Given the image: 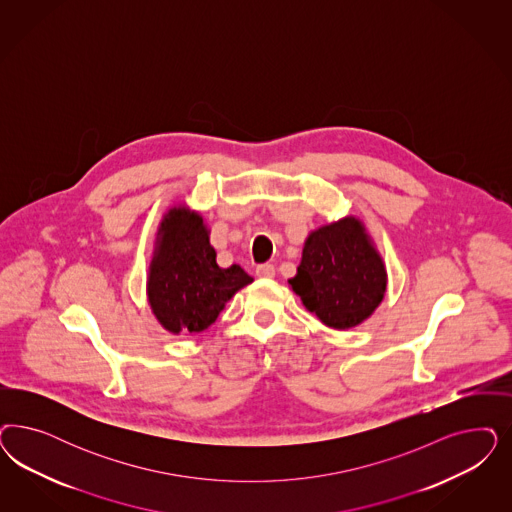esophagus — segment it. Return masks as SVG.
I'll return each mask as SVG.
<instances>
[{
	"instance_id": "1",
	"label": "esophagus",
	"mask_w": 512,
	"mask_h": 512,
	"mask_svg": "<svg viewBox=\"0 0 512 512\" xmlns=\"http://www.w3.org/2000/svg\"><path fill=\"white\" fill-rule=\"evenodd\" d=\"M256 275L262 279H273L275 277V265L262 264L256 267Z\"/></svg>"
}]
</instances>
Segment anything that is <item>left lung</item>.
<instances>
[{"label": "left lung", "instance_id": "left-lung-1", "mask_svg": "<svg viewBox=\"0 0 512 512\" xmlns=\"http://www.w3.org/2000/svg\"><path fill=\"white\" fill-rule=\"evenodd\" d=\"M290 286L326 326L348 330L379 307L386 269L362 222L343 218L313 231Z\"/></svg>", "mask_w": 512, "mask_h": 512}]
</instances>
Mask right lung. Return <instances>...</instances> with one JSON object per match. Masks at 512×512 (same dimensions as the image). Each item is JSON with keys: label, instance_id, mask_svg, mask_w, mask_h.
Segmentation results:
<instances>
[{"label": "right lung", "instance_id": "obj_1", "mask_svg": "<svg viewBox=\"0 0 512 512\" xmlns=\"http://www.w3.org/2000/svg\"><path fill=\"white\" fill-rule=\"evenodd\" d=\"M158 235L147 281L152 313L171 333L207 330L252 277L239 265L218 267L203 218L184 207L165 215Z\"/></svg>", "mask_w": 512, "mask_h": 512}]
</instances>
